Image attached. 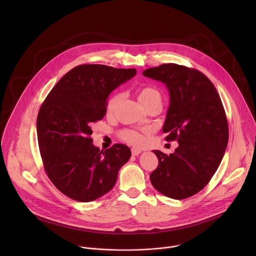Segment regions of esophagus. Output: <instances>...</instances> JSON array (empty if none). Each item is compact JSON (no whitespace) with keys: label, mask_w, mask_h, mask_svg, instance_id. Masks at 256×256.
I'll list each match as a JSON object with an SVG mask.
<instances>
[{"label":"esophagus","mask_w":256,"mask_h":256,"mask_svg":"<svg viewBox=\"0 0 256 256\" xmlns=\"http://www.w3.org/2000/svg\"><path fill=\"white\" fill-rule=\"evenodd\" d=\"M140 149H138V148H132V156H138V154H140Z\"/></svg>","instance_id":"esophagus-1"}]
</instances>
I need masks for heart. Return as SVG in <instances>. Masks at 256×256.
<instances>
[{
	"instance_id": "b5f03b06",
	"label": "heart",
	"mask_w": 256,
	"mask_h": 256,
	"mask_svg": "<svg viewBox=\"0 0 256 256\" xmlns=\"http://www.w3.org/2000/svg\"><path fill=\"white\" fill-rule=\"evenodd\" d=\"M122 98V94L120 93H116L114 94L110 99L108 100L107 103V112H114V109L116 108V106L118 105V103L120 102ZM138 99L140 101V103L146 108L151 105H157L159 107H161L162 105V101H163V97L162 94L159 90H157L154 87H142L138 90ZM120 138L132 144H140L142 142V134L134 130H122L120 132Z\"/></svg>"
}]
</instances>
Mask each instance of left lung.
I'll list each match as a JSON object with an SVG mask.
<instances>
[{"instance_id": "1", "label": "left lung", "mask_w": 256, "mask_h": 256, "mask_svg": "<svg viewBox=\"0 0 256 256\" xmlns=\"http://www.w3.org/2000/svg\"><path fill=\"white\" fill-rule=\"evenodd\" d=\"M164 83L170 105L163 126L167 140H177L170 155L155 150L159 164L151 173L153 186L165 196L184 200L200 192L224 157L229 128L220 96L202 72L177 64L142 72Z\"/></svg>"}]
</instances>
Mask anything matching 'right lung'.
Returning a JSON list of instances; mask_svg holds the SVG:
<instances>
[{
	"label": "right lung",
	"mask_w": 256,
	"mask_h": 256,
	"mask_svg": "<svg viewBox=\"0 0 256 256\" xmlns=\"http://www.w3.org/2000/svg\"><path fill=\"white\" fill-rule=\"evenodd\" d=\"M136 68L80 64L56 83L42 103L36 130L44 170L68 198L88 202L110 190L130 149L116 144L104 152L92 144L91 126L106 114L107 98Z\"/></svg>",
	"instance_id": "add662e5"
}]
</instances>
